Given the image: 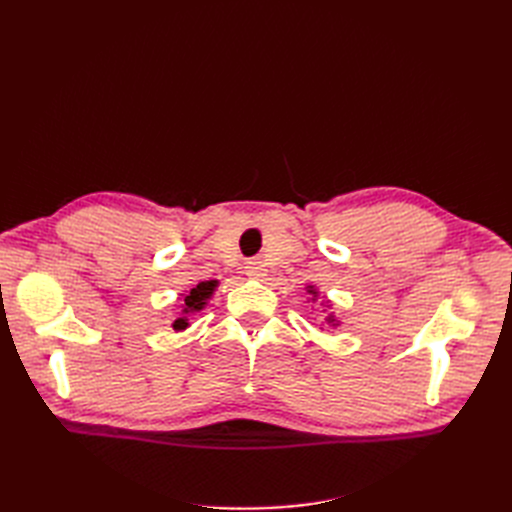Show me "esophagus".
<instances>
[{
    "label": "esophagus",
    "mask_w": 512,
    "mask_h": 512,
    "mask_svg": "<svg viewBox=\"0 0 512 512\" xmlns=\"http://www.w3.org/2000/svg\"><path fill=\"white\" fill-rule=\"evenodd\" d=\"M245 273L252 277V280H260V277H265V273H267V269H265V265H262L260 260H252V262H247V267H245Z\"/></svg>",
    "instance_id": "1"
}]
</instances>
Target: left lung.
Listing matches in <instances>:
<instances>
[{
	"label": "left lung",
	"mask_w": 512,
	"mask_h": 512,
	"mask_svg": "<svg viewBox=\"0 0 512 512\" xmlns=\"http://www.w3.org/2000/svg\"><path fill=\"white\" fill-rule=\"evenodd\" d=\"M305 290H307V294H309V297H312V301L316 303V299L320 297V292H318V288H316V286H312V284H307V286H305ZM322 305H324V301H322ZM324 307H327V309H331L329 301H327V305H324ZM324 322H327L331 329H337V327H339V320L335 318V314H333V312H331V314H327V316H324Z\"/></svg>",
	"instance_id": "obj_1"
}]
</instances>
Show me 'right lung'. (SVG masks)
<instances>
[{
  "instance_id": "add662e5",
  "label": "right lung",
  "mask_w": 512,
  "mask_h": 512,
  "mask_svg": "<svg viewBox=\"0 0 512 512\" xmlns=\"http://www.w3.org/2000/svg\"><path fill=\"white\" fill-rule=\"evenodd\" d=\"M220 286V282L218 280H209V282H200V284H196L194 288H190V290H185L183 294H181V318H177L175 322H173V331L175 333H179V331H185L190 327V316L192 314H196V312H203V309L207 307V303H209V299L213 297V292H215V288Z\"/></svg>"
}]
</instances>
